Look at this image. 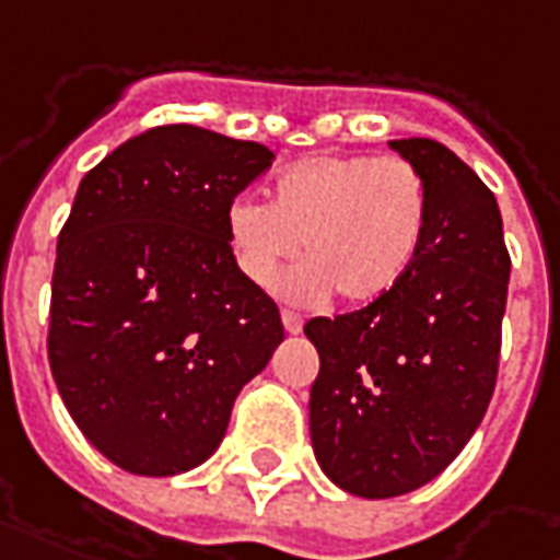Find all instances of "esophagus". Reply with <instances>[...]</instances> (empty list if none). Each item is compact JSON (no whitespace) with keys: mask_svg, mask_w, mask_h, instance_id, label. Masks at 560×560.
<instances>
[{"mask_svg":"<svg viewBox=\"0 0 560 560\" xmlns=\"http://www.w3.org/2000/svg\"><path fill=\"white\" fill-rule=\"evenodd\" d=\"M281 323H284V329L291 335L302 332V317L296 312H288V308H284V312H281Z\"/></svg>","mask_w":560,"mask_h":560,"instance_id":"esophagus-1","label":"esophagus"}]
</instances>
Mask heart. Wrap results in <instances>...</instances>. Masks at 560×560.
<instances>
[{
  "mask_svg": "<svg viewBox=\"0 0 560 560\" xmlns=\"http://www.w3.org/2000/svg\"><path fill=\"white\" fill-rule=\"evenodd\" d=\"M428 186L400 156L317 153L281 168L272 205L237 196L225 231L240 272L260 291L279 288L302 246L305 267L288 279L300 300L347 305L388 296L416 264L428 234Z\"/></svg>",
  "mask_w": 560,
  "mask_h": 560,
  "instance_id": "heart-1",
  "label": "heart"
}]
</instances>
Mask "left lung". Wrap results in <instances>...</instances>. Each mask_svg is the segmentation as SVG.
Masks as SVG:
<instances>
[{"label":"left lung","mask_w":560,"mask_h":560,"mask_svg":"<svg viewBox=\"0 0 560 560\" xmlns=\"http://www.w3.org/2000/svg\"><path fill=\"white\" fill-rule=\"evenodd\" d=\"M428 186L424 246L407 279L359 312L314 317L308 424L326 478L392 499L448 469L490 407L511 255L499 201L433 139L388 142Z\"/></svg>","instance_id":"8db88e82"}]
</instances>
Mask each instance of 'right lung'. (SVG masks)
Listing matches in <instances>:
<instances>
[{"label": "right lung", "mask_w": 560, "mask_h": 560, "mask_svg": "<svg viewBox=\"0 0 560 560\" xmlns=\"http://www.w3.org/2000/svg\"><path fill=\"white\" fill-rule=\"evenodd\" d=\"M269 165L264 144L168 124L82 177L56 248L47 353L82 436L124 471L201 466L284 341L225 231L228 205Z\"/></svg>", "instance_id": "add662e5"}]
</instances>
